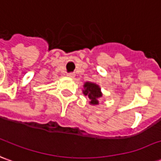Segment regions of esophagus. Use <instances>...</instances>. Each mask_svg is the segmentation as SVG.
I'll return each instance as SVG.
<instances>
[{
    "label": "esophagus",
    "instance_id": "obj_1",
    "mask_svg": "<svg viewBox=\"0 0 161 161\" xmlns=\"http://www.w3.org/2000/svg\"><path fill=\"white\" fill-rule=\"evenodd\" d=\"M67 76L69 77V78H74L75 76V75L74 73H68V74H67Z\"/></svg>",
    "mask_w": 161,
    "mask_h": 161
}]
</instances>
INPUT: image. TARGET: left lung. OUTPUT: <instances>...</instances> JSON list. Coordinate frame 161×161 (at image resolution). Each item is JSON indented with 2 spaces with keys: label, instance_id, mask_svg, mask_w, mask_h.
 <instances>
[{
  "label": "left lung",
  "instance_id": "left-lung-1",
  "mask_svg": "<svg viewBox=\"0 0 161 161\" xmlns=\"http://www.w3.org/2000/svg\"><path fill=\"white\" fill-rule=\"evenodd\" d=\"M84 90L83 93L88 96L91 105L99 104V99L102 96V93L101 92V88L97 84L87 81L84 84Z\"/></svg>",
  "mask_w": 161,
  "mask_h": 161
}]
</instances>
